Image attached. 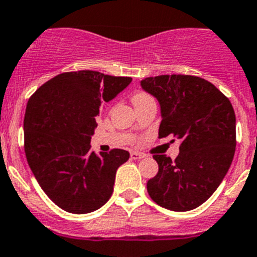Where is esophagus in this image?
<instances>
[{"mask_svg": "<svg viewBox=\"0 0 257 257\" xmlns=\"http://www.w3.org/2000/svg\"><path fill=\"white\" fill-rule=\"evenodd\" d=\"M144 157H146V156H144L143 153H139V152H132V153H131V158L136 159V161H137V159L144 158Z\"/></svg>", "mask_w": 257, "mask_h": 257, "instance_id": "1", "label": "esophagus"}]
</instances>
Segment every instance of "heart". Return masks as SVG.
Returning a JSON list of instances; mask_svg holds the SVG:
<instances>
[{"label":"heart","mask_w":257,"mask_h":257,"mask_svg":"<svg viewBox=\"0 0 257 257\" xmlns=\"http://www.w3.org/2000/svg\"><path fill=\"white\" fill-rule=\"evenodd\" d=\"M146 98H149L148 94H146V93H137L136 95L133 96V103H134V101L143 100V99H146Z\"/></svg>","instance_id":"heart-1"}]
</instances>
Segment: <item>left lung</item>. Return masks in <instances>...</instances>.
Instances as JSON below:
<instances>
[{
  "mask_svg": "<svg viewBox=\"0 0 257 257\" xmlns=\"http://www.w3.org/2000/svg\"><path fill=\"white\" fill-rule=\"evenodd\" d=\"M141 84L161 104L159 138L179 139L174 161L164 154L153 156L159 168L147 182V191L167 210H193L212 196L232 163L236 149L232 104L212 83L198 76L159 75L143 79Z\"/></svg>",
  "mask_w": 257,
  "mask_h": 257,
  "instance_id": "1",
  "label": "left lung"
}]
</instances>
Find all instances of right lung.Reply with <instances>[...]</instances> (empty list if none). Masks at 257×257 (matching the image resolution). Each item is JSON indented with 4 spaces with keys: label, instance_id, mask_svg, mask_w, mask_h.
<instances>
[{
    "label": "right lung",
    "instance_id": "1",
    "mask_svg": "<svg viewBox=\"0 0 257 257\" xmlns=\"http://www.w3.org/2000/svg\"><path fill=\"white\" fill-rule=\"evenodd\" d=\"M129 76L69 71L42 84L26 105L24 147L27 162L47 197L70 213L100 208L113 193L115 173L129 152L96 156L90 139L101 104L131 84Z\"/></svg>",
    "mask_w": 257,
    "mask_h": 257
}]
</instances>
